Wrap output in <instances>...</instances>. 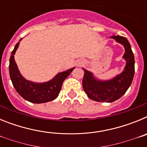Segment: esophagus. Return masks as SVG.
<instances>
[{"mask_svg": "<svg viewBox=\"0 0 147 147\" xmlns=\"http://www.w3.org/2000/svg\"><path fill=\"white\" fill-rule=\"evenodd\" d=\"M80 64H81V63H80H80H79V65H80Z\"/></svg>", "mask_w": 147, "mask_h": 147, "instance_id": "1", "label": "esophagus"}]
</instances>
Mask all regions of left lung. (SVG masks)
Returning <instances> with one entry per match:
<instances>
[{
	"mask_svg": "<svg viewBox=\"0 0 147 147\" xmlns=\"http://www.w3.org/2000/svg\"><path fill=\"white\" fill-rule=\"evenodd\" d=\"M113 38L124 47L123 59L126 61L124 71L111 80H100L93 74L85 71L82 80L83 89L90 99L99 102H113L120 98L130 86L135 73L134 54L127 39L121 36H112Z\"/></svg>",
	"mask_w": 147,
	"mask_h": 147,
	"instance_id": "obj_1",
	"label": "left lung"
}]
</instances>
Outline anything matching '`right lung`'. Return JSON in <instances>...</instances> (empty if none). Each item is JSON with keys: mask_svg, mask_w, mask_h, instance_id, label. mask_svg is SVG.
Listing matches in <instances>:
<instances>
[{"mask_svg": "<svg viewBox=\"0 0 147 147\" xmlns=\"http://www.w3.org/2000/svg\"><path fill=\"white\" fill-rule=\"evenodd\" d=\"M22 39L16 44L14 50L11 51L9 59V68L13 86L24 99L32 103H45L55 99L60 92L64 80L69 76L75 67L58 73L52 80L45 82L37 83L26 80L20 74L15 60V52Z\"/></svg>", "mask_w": 147, "mask_h": 147, "instance_id": "obj_1", "label": "right lung"}]
</instances>
